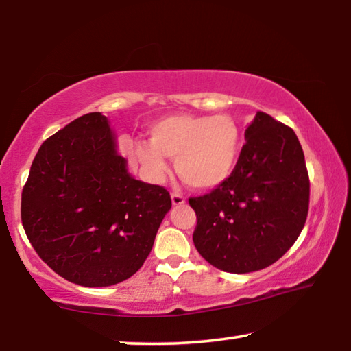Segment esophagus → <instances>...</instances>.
Segmentation results:
<instances>
[{"label": "esophagus", "instance_id": "1", "mask_svg": "<svg viewBox=\"0 0 351 351\" xmlns=\"http://www.w3.org/2000/svg\"><path fill=\"white\" fill-rule=\"evenodd\" d=\"M171 203H173V206H181V204L186 203V198H184L181 193L171 192Z\"/></svg>", "mask_w": 351, "mask_h": 351}]
</instances>
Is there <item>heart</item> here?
I'll list each match as a JSON object with an SVG mask.
<instances>
[{"instance_id":"1","label":"heart","mask_w":351,"mask_h":351,"mask_svg":"<svg viewBox=\"0 0 351 351\" xmlns=\"http://www.w3.org/2000/svg\"><path fill=\"white\" fill-rule=\"evenodd\" d=\"M150 142H136L134 152L147 175L162 181L165 156L175 159L180 180L192 189H213L232 175L241 150V132L229 114H173L154 121Z\"/></svg>"}]
</instances>
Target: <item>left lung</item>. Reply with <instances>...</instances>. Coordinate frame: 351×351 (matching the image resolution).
Segmentation results:
<instances>
[{
    "instance_id": "1",
    "label": "left lung",
    "mask_w": 351,
    "mask_h": 351,
    "mask_svg": "<svg viewBox=\"0 0 351 351\" xmlns=\"http://www.w3.org/2000/svg\"><path fill=\"white\" fill-rule=\"evenodd\" d=\"M239 161L210 193L189 198L193 243L215 268L246 274L268 268L294 245L310 206V178L293 128L258 111Z\"/></svg>"
}]
</instances>
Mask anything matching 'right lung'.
<instances>
[{
  "instance_id": "right-lung-1",
  "label": "right lung",
  "mask_w": 351,
  "mask_h": 351,
  "mask_svg": "<svg viewBox=\"0 0 351 351\" xmlns=\"http://www.w3.org/2000/svg\"><path fill=\"white\" fill-rule=\"evenodd\" d=\"M170 207L167 189L128 173L108 119L88 112L38 148L23 187L21 223L58 276L111 287L144 265Z\"/></svg>"
}]
</instances>
